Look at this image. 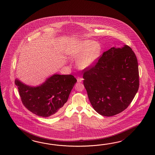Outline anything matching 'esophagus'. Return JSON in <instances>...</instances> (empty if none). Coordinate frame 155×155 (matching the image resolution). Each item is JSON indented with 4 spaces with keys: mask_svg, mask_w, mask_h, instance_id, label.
<instances>
[{
    "mask_svg": "<svg viewBox=\"0 0 155 155\" xmlns=\"http://www.w3.org/2000/svg\"><path fill=\"white\" fill-rule=\"evenodd\" d=\"M83 80V79L81 77H78L77 78V81L78 82H81Z\"/></svg>",
    "mask_w": 155,
    "mask_h": 155,
    "instance_id": "1",
    "label": "esophagus"
}]
</instances>
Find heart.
Masks as SVG:
<instances>
[{"mask_svg": "<svg viewBox=\"0 0 155 155\" xmlns=\"http://www.w3.org/2000/svg\"><path fill=\"white\" fill-rule=\"evenodd\" d=\"M101 52L100 45L91 40L79 41L68 49L70 56L78 58L77 65L80 69H86L94 65L99 59Z\"/></svg>", "mask_w": 155, "mask_h": 155, "instance_id": "b5f03b06", "label": "heart"}]
</instances>
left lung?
Masks as SVG:
<instances>
[{"label":"left lung","mask_w":155,"mask_h":155,"mask_svg":"<svg viewBox=\"0 0 155 155\" xmlns=\"http://www.w3.org/2000/svg\"><path fill=\"white\" fill-rule=\"evenodd\" d=\"M84 85L94 109L104 116L125 110L139 87L137 59L127 45L112 47L83 70Z\"/></svg>","instance_id":"8db88e82"}]
</instances>
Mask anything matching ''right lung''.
<instances>
[{
    "instance_id": "obj_1",
    "label": "right lung",
    "mask_w": 155,
    "mask_h": 155,
    "mask_svg": "<svg viewBox=\"0 0 155 155\" xmlns=\"http://www.w3.org/2000/svg\"><path fill=\"white\" fill-rule=\"evenodd\" d=\"M77 80L71 75L54 74L41 85L31 86L15 80L24 106L39 116L58 115L67 102Z\"/></svg>"
}]
</instances>
